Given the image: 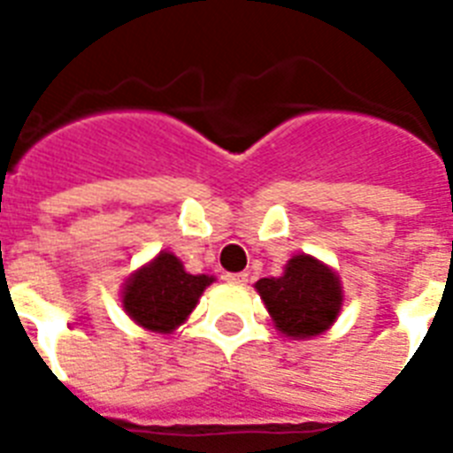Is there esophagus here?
<instances>
[{
	"instance_id": "1",
	"label": "esophagus",
	"mask_w": 453,
	"mask_h": 453,
	"mask_svg": "<svg viewBox=\"0 0 453 453\" xmlns=\"http://www.w3.org/2000/svg\"><path fill=\"white\" fill-rule=\"evenodd\" d=\"M226 282L234 284V287H244L249 282V275L247 273H227Z\"/></svg>"
}]
</instances>
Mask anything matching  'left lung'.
<instances>
[{"label": "left lung", "mask_w": 453, "mask_h": 453, "mask_svg": "<svg viewBox=\"0 0 453 453\" xmlns=\"http://www.w3.org/2000/svg\"><path fill=\"white\" fill-rule=\"evenodd\" d=\"M275 329L291 341L329 331L343 308V284L331 265L310 254L291 256L280 277L254 284Z\"/></svg>", "instance_id": "obj_1"}]
</instances>
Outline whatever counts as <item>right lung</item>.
<instances>
[{"label":"right lung","instance_id":"1","mask_svg":"<svg viewBox=\"0 0 453 453\" xmlns=\"http://www.w3.org/2000/svg\"><path fill=\"white\" fill-rule=\"evenodd\" d=\"M213 282V275H190L178 256L159 251L124 280L122 308L145 331L173 334Z\"/></svg>","mask_w":453,"mask_h":453}]
</instances>
